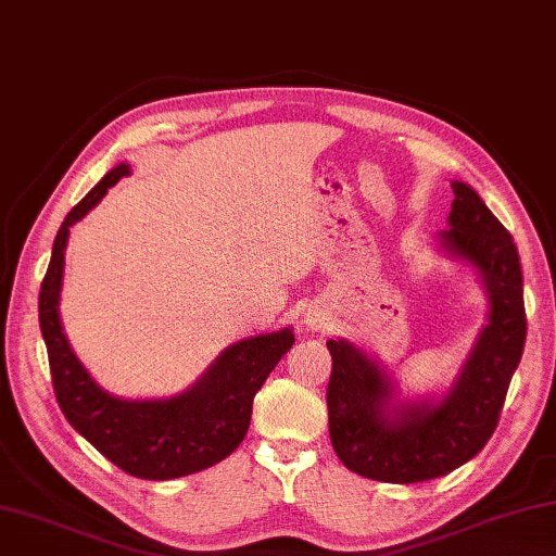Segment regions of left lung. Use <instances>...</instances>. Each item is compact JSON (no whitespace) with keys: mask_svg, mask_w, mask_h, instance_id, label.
<instances>
[{"mask_svg":"<svg viewBox=\"0 0 556 556\" xmlns=\"http://www.w3.org/2000/svg\"><path fill=\"white\" fill-rule=\"evenodd\" d=\"M454 202L444 247L481 270L491 298L489 325L454 391L437 405L391 413V383L344 339H329V437L349 471L386 483H420L473 459L501 420L510 378L520 364L528 317L518 247L469 185L452 182Z\"/></svg>","mask_w":556,"mask_h":556,"instance_id":"1","label":"left lung"}]
</instances>
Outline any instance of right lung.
<instances>
[{"instance_id": "1", "label": "right lung", "mask_w": 556, "mask_h": 556, "mask_svg": "<svg viewBox=\"0 0 556 556\" xmlns=\"http://www.w3.org/2000/svg\"><path fill=\"white\" fill-rule=\"evenodd\" d=\"M129 175L116 165L67 212L38 293V323L51 364L53 393L65 420L122 471L149 481L198 473L237 450L251 422L253 395L266 383L295 337L290 329L231 344L198 386L168 401H119L97 386L77 362L58 317L67 229Z\"/></svg>"}]
</instances>
